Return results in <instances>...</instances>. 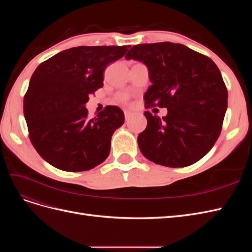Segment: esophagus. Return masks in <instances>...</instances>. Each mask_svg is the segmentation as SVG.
<instances>
[{"instance_id":"obj_1","label":"esophagus","mask_w":252,"mask_h":252,"mask_svg":"<svg viewBox=\"0 0 252 252\" xmlns=\"http://www.w3.org/2000/svg\"><path fill=\"white\" fill-rule=\"evenodd\" d=\"M124 114H125V120L126 121H129L131 119V117H132V113L130 112V111H124Z\"/></svg>"}]
</instances>
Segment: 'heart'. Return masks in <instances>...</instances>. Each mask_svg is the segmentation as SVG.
Segmentation results:
<instances>
[{
    "label": "heart",
    "mask_w": 252,
    "mask_h": 252,
    "mask_svg": "<svg viewBox=\"0 0 252 252\" xmlns=\"http://www.w3.org/2000/svg\"><path fill=\"white\" fill-rule=\"evenodd\" d=\"M118 98L122 103H127L129 101V95L127 94H118Z\"/></svg>",
    "instance_id": "1"
}]
</instances>
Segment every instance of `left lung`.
Instances as JSON below:
<instances>
[{
  "label": "left lung",
  "instance_id": "left-lung-1",
  "mask_svg": "<svg viewBox=\"0 0 252 252\" xmlns=\"http://www.w3.org/2000/svg\"><path fill=\"white\" fill-rule=\"evenodd\" d=\"M125 58L149 69L145 108L168 110L162 119L144 112L147 127L138 136L143 156L173 168L199 161L216 144L227 109V88L216 63L171 42L135 45Z\"/></svg>",
  "mask_w": 252,
  "mask_h": 252
}]
</instances>
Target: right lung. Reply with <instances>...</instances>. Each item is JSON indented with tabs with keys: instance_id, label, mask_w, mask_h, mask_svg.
<instances>
[{
	"instance_id": "1",
	"label": "right lung",
	"mask_w": 252,
	"mask_h": 252,
	"mask_svg": "<svg viewBox=\"0 0 252 252\" xmlns=\"http://www.w3.org/2000/svg\"><path fill=\"white\" fill-rule=\"evenodd\" d=\"M127 46H79L36 67L24 96L28 135L45 161L64 171H86L107 158L111 136L124 124L118 106L89 118L85 104L103 86L104 71Z\"/></svg>"
}]
</instances>
